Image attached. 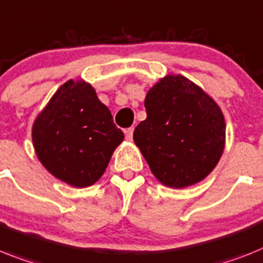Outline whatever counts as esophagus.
<instances>
[{
  "mask_svg": "<svg viewBox=\"0 0 263 263\" xmlns=\"http://www.w3.org/2000/svg\"><path fill=\"white\" fill-rule=\"evenodd\" d=\"M125 134V138H127V140H132V136H134V128H127L124 131Z\"/></svg>",
  "mask_w": 263,
  "mask_h": 263,
  "instance_id": "esophagus-1",
  "label": "esophagus"
}]
</instances>
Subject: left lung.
<instances>
[{
    "instance_id": "obj_1",
    "label": "left lung",
    "mask_w": 263,
    "mask_h": 263,
    "mask_svg": "<svg viewBox=\"0 0 263 263\" xmlns=\"http://www.w3.org/2000/svg\"><path fill=\"white\" fill-rule=\"evenodd\" d=\"M144 107L134 140L156 179L173 189L204 179L224 149L219 105L187 77L167 74L147 92Z\"/></svg>"
}]
</instances>
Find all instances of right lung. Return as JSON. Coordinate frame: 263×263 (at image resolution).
<instances>
[{"mask_svg":"<svg viewBox=\"0 0 263 263\" xmlns=\"http://www.w3.org/2000/svg\"><path fill=\"white\" fill-rule=\"evenodd\" d=\"M34 151L54 178L70 186H92L104 174L124 134L96 90L84 80L63 84L33 123Z\"/></svg>","mask_w":263,"mask_h":263,"instance_id":"add662e5","label":"right lung"}]
</instances>
